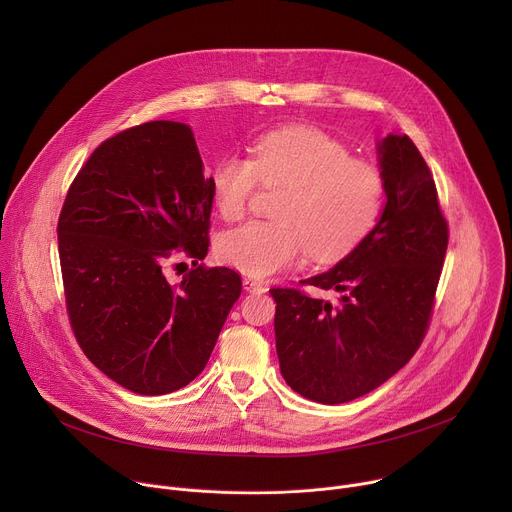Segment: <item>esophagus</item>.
Returning a JSON list of instances; mask_svg holds the SVG:
<instances>
[{
  "label": "esophagus",
  "mask_w": 512,
  "mask_h": 512,
  "mask_svg": "<svg viewBox=\"0 0 512 512\" xmlns=\"http://www.w3.org/2000/svg\"><path fill=\"white\" fill-rule=\"evenodd\" d=\"M243 289H245V291H249V294H251V291H259V294H263V291H265V285H263L261 281L253 279V277H245V279H243Z\"/></svg>",
  "instance_id": "34e87169"
}]
</instances>
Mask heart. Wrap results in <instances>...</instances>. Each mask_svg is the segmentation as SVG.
Here are the masks:
<instances>
[{
	"label": "heart",
	"mask_w": 512,
	"mask_h": 512,
	"mask_svg": "<svg viewBox=\"0 0 512 512\" xmlns=\"http://www.w3.org/2000/svg\"><path fill=\"white\" fill-rule=\"evenodd\" d=\"M251 154V160L227 156L212 168L210 188L221 216L241 218L259 180L285 192L273 212L277 223L251 221L221 235L216 255L223 263L267 277L296 265L306 251L316 261L340 259L375 227L385 200L383 176L328 133L283 127L259 137Z\"/></svg>",
	"instance_id": "heart-1"
}]
</instances>
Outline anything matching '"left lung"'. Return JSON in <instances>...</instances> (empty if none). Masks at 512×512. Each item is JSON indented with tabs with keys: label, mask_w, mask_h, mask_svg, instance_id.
Returning <instances> with one entry per match:
<instances>
[{
	"label": "left lung",
	"mask_w": 512,
	"mask_h": 512,
	"mask_svg": "<svg viewBox=\"0 0 512 512\" xmlns=\"http://www.w3.org/2000/svg\"><path fill=\"white\" fill-rule=\"evenodd\" d=\"M385 206L377 225L332 269L304 283L338 304L273 287L275 348L285 383L336 405L371 393L401 371L427 330L448 225L427 164L401 133L377 141Z\"/></svg>",
	"instance_id": "1"
}]
</instances>
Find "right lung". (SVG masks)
Masks as SVG:
<instances>
[{
	"label": "right lung",
	"mask_w": 512,
	"mask_h": 512,
	"mask_svg": "<svg viewBox=\"0 0 512 512\" xmlns=\"http://www.w3.org/2000/svg\"><path fill=\"white\" fill-rule=\"evenodd\" d=\"M210 178L192 127L150 121L103 141L72 182L58 253L72 330L99 371L137 395L194 381L241 296L208 253ZM176 248L195 261L180 284L163 267Z\"/></svg>",
	"instance_id": "right-lung-1"
}]
</instances>
